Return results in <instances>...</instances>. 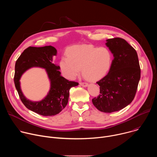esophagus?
I'll return each instance as SVG.
<instances>
[{
	"mask_svg": "<svg viewBox=\"0 0 157 157\" xmlns=\"http://www.w3.org/2000/svg\"><path fill=\"white\" fill-rule=\"evenodd\" d=\"M79 84H80L81 86H82V87H87V86H88V84H87V82H80Z\"/></svg>",
	"mask_w": 157,
	"mask_h": 157,
	"instance_id": "esophagus-1",
	"label": "esophagus"
}]
</instances>
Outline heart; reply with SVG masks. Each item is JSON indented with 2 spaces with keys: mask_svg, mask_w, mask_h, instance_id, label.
Wrapping results in <instances>:
<instances>
[{
  "mask_svg": "<svg viewBox=\"0 0 157 157\" xmlns=\"http://www.w3.org/2000/svg\"><path fill=\"white\" fill-rule=\"evenodd\" d=\"M66 55L61 57L59 67L63 75L71 80L76 78L81 68L87 79L99 80L108 73L113 60L109 49L91 44L73 46L67 50Z\"/></svg>",
  "mask_w": 157,
  "mask_h": 157,
  "instance_id": "obj_1",
  "label": "heart"
}]
</instances>
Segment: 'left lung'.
<instances>
[{
	"mask_svg": "<svg viewBox=\"0 0 157 157\" xmlns=\"http://www.w3.org/2000/svg\"><path fill=\"white\" fill-rule=\"evenodd\" d=\"M106 41L114 59L108 74L96 82L100 86V94L92 102L99 110L111 113L124 109L133 100L140 68L137 52L124 39L117 37Z\"/></svg>",
	"mask_w": 157,
	"mask_h": 157,
	"instance_id": "obj_1",
	"label": "left lung"
}]
</instances>
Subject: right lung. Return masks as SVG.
Instances as JSON below:
<instances>
[{
    "mask_svg": "<svg viewBox=\"0 0 157 157\" xmlns=\"http://www.w3.org/2000/svg\"><path fill=\"white\" fill-rule=\"evenodd\" d=\"M56 53L57 50L52 46L30 47L20 55L15 63L14 83L20 100L27 109L44 116L59 114L68 102L71 87L79 84L61 76L59 71L60 67L52 63L53 56ZM32 67L45 69L51 80V89L48 96L37 102L27 100L20 89L19 79L21 75Z\"/></svg>",
    "mask_w": 157,
    "mask_h": 157,
    "instance_id": "add662e5",
    "label": "right lung"
}]
</instances>
